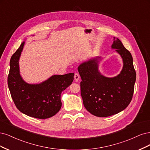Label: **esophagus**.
<instances>
[{
  "label": "esophagus",
  "instance_id": "1",
  "mask_svg": "<svg viewBox=\"0 0 150 150\" xmlns=\"http://www.w3.org/2000/svg\"><path fill=\"white\" fill-rule=\"evenodd\" d=\"M80 79V75L78 73H76V72H75V75H74V79H75V81H78Z\"/></svg>",
  "mask_w": 150,
  "mask_h": 150
}]
</instances>
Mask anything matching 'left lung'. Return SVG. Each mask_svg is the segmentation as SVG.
Here are the masks:
<instances>
[{"label": "left lung", "instance_id": "8db88e82", "mask_svg": "<svg viewBox=\"0 0 150 150\" xmlns=\"http://www.w3.org/2000/svg\"><path fill=\"white\" fill-rule=\"evenodd\" d=\"M112 47L117 49L123 61V69L117 76L108 78L101 75L98 70V58L78 67L84 107L96 117H107L122 112L131 102L133 95L136 71L131 53L118 38H114Z\"/></svg>", "mask_w": 150, "mask_h": 150}]
</instances>
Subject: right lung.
I'll return each instance as SVG.
<instances>
[{"mask_svg":"<svg viewBox=\"0 0 150 150\" xmlns=\"http://www.w3.org/2000/svg\"><path fill=\"white\" fill-rule=\"evenodd\" d=\"M25 42L12 55L7 83L17 109L29 117L46 119L54 116L62 107L61 93L71 84L74 74L54 75L40 84H28L19 73L18 60Z\"/></svg>","mask_w":150,"mask_h":150,"instance_id":"1","label":"right lung"}]
</instances>
